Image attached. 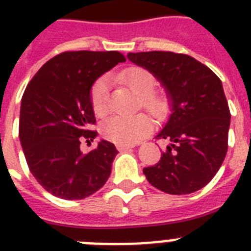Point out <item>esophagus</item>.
<instances>
[{
  "instance_id": "1",
  "label": "esophagus",
  "mask_w": 251,
  "mask_h": 251,
  "mask_svg": "<svg viewBox=\"0 0 251 251\" xmlns=\"http://www.w3.org/2000/svg\"><path fill=\"white\" fill-rule=\"evenodd\" d=\"M134 147H136V145H117V150L118 151H127Z\"/></svg>"
}]
</instances>
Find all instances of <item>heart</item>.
<instances>
[{
	"label": "heart",
	"instance_id": "b5f03b06",
	"mask_svg": "<svg viewBox=\"0 0 251 251\" xmlns=\"http://www.w3.org/2000/svg\"><path fill=\"white\" fill-rule=\"evenodd\" d=\"M119 79L141 97L145 109L156 118H163L170 110L167 95L154 93L156 76L145 68L133 66L119 74ZM92 105L95 114L103 115L109 106V77L101 76L92 89ZM152 130V122L146 114L114 115L101 126L104 137L118 145H134Z\"/></svg>",
	"mask_w": 251,
	"mask_h": 251
}]
</instances>
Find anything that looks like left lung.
Wrapping results in <instances>:
<instances>
[{"mask_svg": "<svg viewBox=\"0 0 251 251\" xmlns=\"http://www.w3.org/2000/svg\"><path fill=\"white\" fill-rule=\"evenodd\" d=\"M165 88L171 114L157 138L170 145L158 163L143 168L148 182L170 195L192 194L207 185L227 152L230 110L223 83L206 65L170 51L129 52Z\"/></svg>", "mask_w": 251, "mask_h": 251, "instance_id": "obj_1", "label": "left lung"}]
</instances>
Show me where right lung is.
I'll return each instance as SVG.
<instances>
[{
    "mask_svg": "<svg viewBox=\"0 0 251 251\" xmlns=\"http://www.w3.org/2000/svg\"><path fill=\"white\" fill-rule=\"evenodd\" d=\"M126 57L118 51H66L41 66L22 95L19 136L26 162L37 182L64 200H81L104 186L117 156L101 139L88 153L80 139L98 133L92 86Z\"/></svg>",
    "mask_w": 251,
    "mask_h": 251,
    "instance_id": "1",
    "label": "right lung"
}]
</instances>
